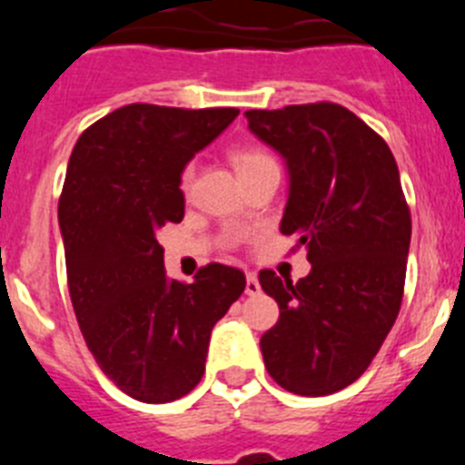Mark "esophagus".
Here are the masks:
<instances>
[{
    "label": "esophagus",
    "instance_id": "34e87169",
    "mask_svg": "<svg viewBox=\"0 0 465 465\" xmlns=\"http://www.w3.org/2000/svg\"><path fill=\"white\" fill-rule=\"evenodd\" d=\"M261 293V283H258V277L253 272L246 274V295H258Z\"/></svg>",
    "mask_w": 465,
    "mask_h": 465
}]
</instances>
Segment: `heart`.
I'll return each instance as SVG.
<instances>
[{
  "label": "heart",
  "instance_id": "b5f03b06",
  "mask_svg": "<svg viewBox=\"0 0 465 465\" xmlns=\"http://www.w3.org/2000/svg\"><path fill=\"white\" fill-rule=\"evenodd\" d=\"M268 163H274L272 155L268 151L258 149V146H242V149L232 151V165H235L237 174H244L249 170H256V167L268 165ZM193 179V167H186L182 174V186L186 188Z\"/></svg>",
  "mask_w": 465,
  "mask_h": 465
}]
</instances>
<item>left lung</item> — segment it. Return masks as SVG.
Segmentation results:
<instances>
[{
	"label": "left lung",
	"instance_id": "1",
	"mask_svg": "<svg viewBox=\"0 0 465 465\" xmlns=\"http://www.w3.org/2000/svg\"><path fill=\"white\" fill-rule=\"evenodd\" d=\"M244 116L286 163L279 230L298 237L312 262L295 283L258 274L279 305L262 361L286 391L328 396L368 371L401 310L412 235L401 174L384 139L332 102Z\"/></svg>",
	"mask_w": 465,
	"mask_h": 465
}]
</instances>
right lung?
Listing matches in <instances>:
<instances>
[{
    "label": "right lung",
    "instance_id": "right-lung-1",
    "mask_svg": "<svg viewBox=\"0 0 465 465\" xmlns=\"http://www.w3.org/2000/svg\"><path fill=\"white\" fill-rule=\"evenodd\" d=\"M240 109L127 104L79 137L57 221L74 314L90 354L142 402L186 396L204 375L213 323L244 293L242 270L209 262L167 279L158 230L183 219L182 172Z\"/></svg>",
    "mask_w": 465,
    "mask_h": 465
}]
</instances>
